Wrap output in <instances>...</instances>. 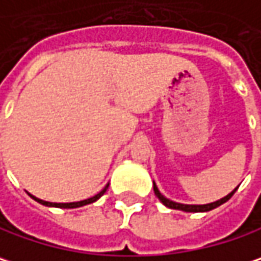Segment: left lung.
I'll list each match as a JSON object with an SVG mask.
<instances>
[{
    "mask_svg": "<svg viewBox=\"0 0 261 261\" xmlns=\"http://www.w3.org/2000/svg\"><path fill=\"white\" fill-rule=\"evenodd\" d=\"M153 189H154V195L158 196L159 200H160L165 206H168V208H172V210H181V211H186V213H205V211H211V210H214V208H217V206L223 205L224 202H227V200L234 195V192H236V189H238V187L233 190L232 193H229V195L226 196V197H223V199H220V200H217V202H213V203H206V205H184V203H177V202H172V200L166 199L165 196L162 195V193L159 192V189L156 184H153Z\"/></svg>",
    "mask_w": 261,
    "mask_h": 261,
    "instance_id": "1",
    "label": "left lung"
}]
</instances>
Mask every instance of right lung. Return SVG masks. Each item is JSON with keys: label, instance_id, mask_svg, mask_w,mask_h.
Here are the masks:
<instances>
[{"label": "right lung", "instance_id": "add662e5", "mask_svg": "<svg viewBox=\"0 0 261 261\" xmlns=\"http://www.w3.org/2000/svg\"><path fill=\"white\" fill-rule=\"evenodd\" d=\"M107 189H108V186H105L102 192H99L98 195H95L93 197H89V199H86V200H80V202H71V203H51V202H46V200L37 199V197H34L32 195H29V196H31L34 200H37V202H40V203H43V205H46V206H58V208H79V206H83V205H87V203H92V202L98 200V199H99V197L107 192Z\"/></svg>", "mask_w": 261, "mask_h": 261}]
</instances>
